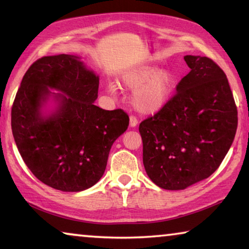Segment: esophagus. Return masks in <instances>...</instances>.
Here are the masks:
<instances>
[{
  "mask_svg": "<svg viewBox=\"0 0 249 249\" xmlns=\"http://www.w3.org/2000/svg\"><path fill=\"white\" fill-rule=\"evenodd\" d=\"M137 123H139V121H137L136 117H134V116L129 117V126H131V127H136Z\"/></svg>",
  "mask_w": 249,
  "mask_h": 249,
  "instance_id": "obj_1",
  "label": "esophagus"
}]
</instances>
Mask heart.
Instances as JSON below:
<instances>
[{
  "label": "heart",
  "instance_id": "obj_1",
  "mask_svg": "<svg viewBox=\"0 0 249 249\" xmlns=\"http://www.w3.org/2000/svg\"><path fill=\"white\" fill-rule=\"evenodd\" d=\"M174 84L175 77L171 71L159 70L153 65L132 70L122 76V85L133 90L132 106L143 114H154L163 108L171 97ZM117 89L114 83L107 86V92L113 96Z\"/></svg>",
  "mask_w": 249,
  "mask_h": 249
}]
</instances>
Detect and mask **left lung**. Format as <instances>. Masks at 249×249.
<instances>
[{
	"instance_id": "left-lung-1",
	"label": "left lung",
	"mask_w": 249,
	"mask_h": 249,
	"mask_svg": "<svg viewBox=\"0 0 249 249\" xmlns=\"http://www.w3.org/2000/svg\"><path fill=\"white\" fill-rule=\"evenodd\" d=\"M184 60L191 72L175 95L140 124L146 174L168 191L210 177L230 151L238 122L224 71L206 56L186 55Z\"/></svg>"
}]
</instances>
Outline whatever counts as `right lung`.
Returning <instances> with one entry per match:
<instances>
[{
  "label": "right lung",
  "mask_w": 249,
  "mask_h": 249,
  "mask_svg": "<svg viewBox=\"0 0 249 249\" xmlns=\"http://www.w3.org/2000/svg\"><path fill=\"white\" fill-rule=\"evenodd\" d=\"M98 84L81 56L69 54L39 58L23 76L12 133L26 166L47 186L62 192L92 187L104 174L113 143L127 129L123 109L94 104Z\"/></svg>",
  "instance_id": "right-lung-1"
}]
</instances>
